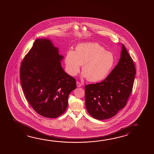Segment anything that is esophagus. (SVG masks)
<instances>
[{"label":"esophagus","mask_w":154,"mask_h":154,"mask_svg":"<svg viewBox=\"0 0 154 154\" xmlns=\"http://www.w3.org/2000/svg\"><path fill=\"white\" fill-rule=\"evenodd\" d=\"M76 84H77V87H81V86H82V84L79 82H77Z\"/></svg>","instance_id":"obj_1"}]
</instances>
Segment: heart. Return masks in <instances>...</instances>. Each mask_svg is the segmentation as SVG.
<instances>
[{
    "mask_svg": "<svg viewBox=\"0 0 154 154\" xmlns=\"http://www.w3.org/2000/svg\"><path fill=\"white\" fill-rule=\"evenodd\" d=\"M66 70L71 76H76L82 66V76L92 82L106 78L113 67V54L97 43H83L69 50L65 57Z\"/></svg>",
    "mask_w": 154,
    "mask_h": 154,
    "instance_id": "1",
    "label": "heart"
}]
</instances>
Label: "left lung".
<instances>
[{
	"instance_id": "obj_1",
	"label": "left lung",
	"mask_w": 154,
	"mask_h": 154,
	"mask_svg": "<svg viewBox=\"0 0 154 154\" xmlns=\"http://www.w3.org/2000/svg\"><path fill=\"white\" fill-rule=\"evenodd\" d=\"M135 74L132 58L121 44L120 58L109 76L100 83L85 85V106L90 115L105 120L124 109L132 91Z\"/></svg>"
}]
</instances>
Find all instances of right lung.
Wrapping results in <instances>:
<instances>
[{
  "mask_svg": "<svg viewBox=\"0 0 154 154\" xmlns=\"http://www.w3.org/2000/svg\"><path fill=\"white\" fill-rule=\"evenodd\" d=\"M48 38H38L21 64L20 78L26 98L42 116L55 118L66 111L76 79L61 66L64 57Z\"/></svg>",
  "mask_w": 154,
  "mask_h": 154,
  "instance_id": "1",
  "label": "right lung"
}]
</instances>
